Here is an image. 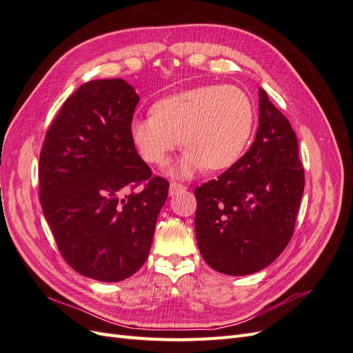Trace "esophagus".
I'll use <instances>...</instances> for the list:
<instances>
[{
  "label": "esophagus",
  "mask_w": 353,
  "mask_h": 353,
  "mask_svg": "<svg viewBox=\"0 0 353 353\" xmlns=\"http://www.w3.org/2000/svg\"><path fill=\"white\" fill-rule=\"evenodd\" d=\"M183 190H185V185L178 184V183H170V185H169V194L170 196H175L176 193H179V191H183Z\"/></svg>",
  "instance_id": "1"
}]
</instances>
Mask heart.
Masks as SVG:
<instances>
[{
	"mask_svg": "<svg viewBox=\"0 0 353 353\" xmlns=\"http://www.w3.org/2000/svg\"><path fill=\"white\" fill-rule=\"evenodd\" d=\"M254 117L248 92L234 85L210 83L156 101L152 114L131 122L130 132L152 165H165L179 144L187 148L176 174L190 175L200 168L221 170L236 163L248 145Z\"/></svg>",
	"mask_w": 353,
	"mask_h": 353,
	"instance_id": "1",
	"label": "heart"
}]
</instances>
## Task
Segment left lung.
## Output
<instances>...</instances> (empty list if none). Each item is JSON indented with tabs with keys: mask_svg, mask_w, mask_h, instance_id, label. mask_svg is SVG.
<instances>
[{
	"mask_svg": "<svg viewBox=\"0 0 353 353\" xmlns=\"http://www.w3.org/2000/svg\"><path fill=\"white\" fill-rule=\"evenodd\" d=\"M303 188L296 134L259 88V126L249 152L218 179L194 190L203 259L227 275L266 268L293 236Z\"/></svg>",
	"mask_w": 353,
	"mask_h": 353,
	"instance_id": "1",
	"label": "left lung"
}]
</instances>
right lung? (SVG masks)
Segmentation results:
<instances>
[{"mask_svg": "<svg viewBox=\"0 0 353 353\" xmlns=\"http://www.w3.org/2000/svg\"><path fill=\"white\" fill-rule=\"evenodd\" d=\"M138 101L123 79L81 85L51 123L39 154L41 206L63 259L104 283L141 268L169 191L132 143Z\"/></svg>", "mask_w": 353, "mask_h": 353, "instance_id": "right-lung-1", "label": "right lung"}]
</instances>
